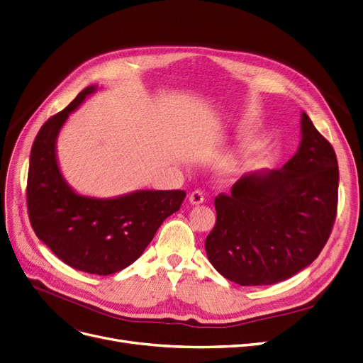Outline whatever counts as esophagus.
Masks as SVG:
<instances>
[{"mask_svg":"<svg viewBox=\"0 0 363 363\" xmlns=\"http://www.w3.org/2000/svg\"><path fill=\"white\" fill-rule=\"evenodd\" d=\"M188 200H190V203H191V204H194V206H196V204H201V203H203L204 196H203V193H201V191L196 190V191H193V193L190 194V199H188Z\"/></svg>","mask_w":363,"mask_h":363,"instance_id":"esophagus-1","label":"esophagus"}]
</instances>
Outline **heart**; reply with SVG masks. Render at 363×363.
<instances>
[{"label": "heart", "instance_id": "1", "mask_svg": "<svg viewBox=\"0 0 363 363\" xmlns=\"http://www.w3.org/2000/svg\"><path fill=\"white\" fill-rule=\"evenodd\" d=\"M259 152V147L258 145H247L245 154L249 157V155H255Z\"/></svg>", "mask_w": 363, "mask_h": 363}]
</instances>
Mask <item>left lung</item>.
I'll return each instance as SVG.
<instances>
[{
	"instance_id": "8db88e82",
	"label": "left lung",
	"mask_w": 363,
	"mask_h": 363,
	"mask_svg": "<svg viewBox=\"0 0 363 363\" xmlns=\"http://www.w3.org/2000/svg\"><path fill=\"white\" fill-rule=\"evenodd\" d=\"M335 151L301 113V140L281 169L243 175L215 199L216 224L204 242L219 274L240 286L274 285L316 259L338 201Z\"/></svg>"
}]
</instances>
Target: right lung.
<instances>
[{"instance_id":"add662e5","label":"right lung","mask_w":363,"mask_h":363,"mask_svg":"<svg viewBox=\"0 0 363 363\" xmlns=\"http://www.w3.org/2000/svg\"><path fill=\"white\" fill-rule=\"evenodd\" d=\"M98 90L89 86L47 120L30 150L28 212L37 238L75 270L108 276L135 262L163 220L179 211L185 191L136 190L109 199L83 196L59 167L56 143L69 114Z\"/></svg>"}]
</instances>
